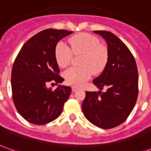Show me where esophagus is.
<instances>
[{"mask_svg": "<svg viewBox=\"0 0 151 151\" xmlns=\"http://www.w3.org/2000/svg\"><path fill=\"white\" fill-rule=\"evenodd\" d=\"M78 90V87H76V86H73L72 87V90L74 92V91H77V90Z\"/></svg>", "mask_w": 151, "mask_h": 151, "instance_id": "esophagus-1", "label": "esophagus"}]
</instances>
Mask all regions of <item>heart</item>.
Wrapping results in <instances>:
<instances>
[{
    "label": "heart",
    "mask_w": 151,
    "mask_h": 151,
    "mask_svg": "<svg viewBox=\"0 0 151 151\" xmlns=\"http://www.w3.org/2000/svg\"><path fill=\"white\" fill-rule=\"evenodd\" d=\"M70 48L63 41L57 45L54 51L56 61L61 68L71 62L73 53L82 54L79 62L80 67H71L65 72L64 77L68 84L80 86L93 74L101 73L106 66L109 52L107 48L100 44L95 36L90 33H79L69 40Z\"/></svg>",
    "instance_id": "obj_1"
}]
</instances>
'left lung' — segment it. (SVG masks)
Masks as SVG:
<instances>
[{
    "mask_svg": "<svg viewBox=\"0 0 151 151\" xmlns=\"http://www.w3.org/2000/svg\"><path fill=\"white\" fill-rule=\"evenodd\" d=\"M107 43L109 59L105 70L93 84L106 92H86L82 102L85 117L101 129H111L123 123L134 109L138 94V68L134 56L114 33L94 31Z\"/></svg>",
    "mask_w": 151,
    "mask_h": 151,
    "instance_id": "1",
    "label": "left lung"
}]
</instances>
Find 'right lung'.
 Masks as SVG:
<instances>
[{
    "mask_svg": "<svg viewBox=\"0 0 151 151\" xmlns=\"http://www.w3.org/2000/svg\"><path fill=\"white\" fill-rule=\"evenodd\" d=\"M72 33L65 29L42 30L24 43L14 61L11 73L13 103L30 123L45 125L55 120L70 97V86H58L52 90L47 85L64 81L59 75L54 51L58 42Z\"/></svg>",
    "mask_w": 151,
    "mask_h": 151,
    "instance_id": "obj_1",
    "label": "right lung"
}]
</instances>
